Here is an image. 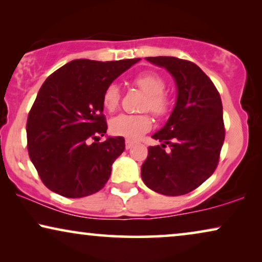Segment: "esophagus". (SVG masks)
Listing matches in <instances>:
<instances>
[{
	"instance_id": "34e87169",
	"label": "esophagus",
	"mask_w": 262,
	"mask_h": 262,
	"mask_svg": "<svg viewBox=\"0 0 262 262\" xmlns=\"http://www.w3.org/2000/svg\"><path fill=\"white\" fill-rule=\"evenodd\" d=\"M134 144L135 142L131 141V139H126V141H125V146H126V149H131L132 146H134Z\"/></svg>"
}]
</instances>
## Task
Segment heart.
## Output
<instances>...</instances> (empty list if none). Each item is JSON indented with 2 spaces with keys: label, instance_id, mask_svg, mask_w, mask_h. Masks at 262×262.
I'll return each mask as SVG.
<instances>
[{
  "label": "heart",
  "instance_id": "1",
  "mask_svg": "<svg viewBox=\"0 0 262 262\" xmlns=\"http://www.w3.org/2000/svg\"><path fill=\"white\" fill-rule=\"evenodd\" d=\"M136 87L146 94L143 106L144 111H150L154 116L163 117L169 111L170 102L166 95V82L160 75L151 71H145L136 75L132 80ZM120 102V88L116 83L107 85L102 94V105L108 112H114ZM111 131L114 135L126 138H138L152 126L151 118L148 114H119L110 123Z\"/></svg>",
  "mask_w": 262,
  "mask_h": 262
}]
</instances>
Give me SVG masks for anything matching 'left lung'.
<instances>
[{"mask_svg": "<svg viewBox=\"0 0 262 262\" xmlns=\"http://www.w3.org/2000/svg\"><path fill=\"white\" fill-rule=\"evenodd\" d=\"M145 59L173 76L178 94L169 119L152 135L162 144L149 146L141 175L160 194L182 195L199 187L216 169L225 137L222 100L194 63L167 56ZM167 145L169 150L164 149Z\"/></svg>", "mask_w": 262, "mask_h": 262, "instance_id": "8db88e82", "label": "left lung"}]
</instances>
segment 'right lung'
<instances>
[{"instance_id": "1", "label": "right lung", "mask_w": 262, "mask_h": 262, "mask_svg": "<svg viewBox=\"0 0 262 262\" xmlns=\"http://www.w3.org/2000/svg\"><path fill=\"white\" fill-rule=\"evenodd\" d=\"M139 59H74L42 83L28 113L27 149L41 181L52 192L82 198L108 181L125 139L118 136L99 142L107 131L102 94Z\"/></svg>"}]
</instances>
